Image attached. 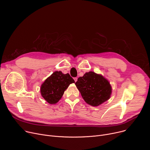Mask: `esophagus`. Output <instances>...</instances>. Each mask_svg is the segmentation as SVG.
<instances>
[{
    "label": "esophagus",
    "mask_w": 150,
    "mask_h": 150,
    "mask_svg": "<svg viewBox=\"0 0 150 150\" xmlns=\"http://www.w3.org/2000/svg\"><path fill=\"white\" fill-rule=\"evenodd\" d=\"M74 79L75 82H76V81H77V80H78V78H77L76 77H75V78H74Z\"/></svg>",
    "instance_id": "34e87169"
}]
</instances>
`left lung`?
Segmentation results:
<instances>
[{
  "mask_svg": "<svg viewBox=\"0 0 150 150\" xmlns=\"http://www.w3.org/2000/svg\"><path fill=\"white\" fill-rule=\"evenodd\" d=\"M75 85L84 101L92 106H98L108 100L112 94L109 81L92 71L78 78Z\"/></svg>",
  "mask_w": 150,
  "mask_h": 150,
  "instance_id": "left-lung-1",
  "label": "left lung"
}]
</instances>
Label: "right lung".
<instances>
[{"label":"right lung","instance_id":"1","mask_svg":"<svg viewBox=\"0 0 150 150\" xmlns=\"http://www.w3.org/2000/svg\"><path fill=\"white\" fill-rule=\"evenodd\" d=\"M74 82L69 74H63L61 71H55L41 84L40 93L49 104H56L60 100L69 85Z\"/></svg>","mask_w":150,"mask_h":150}]
</instances>
